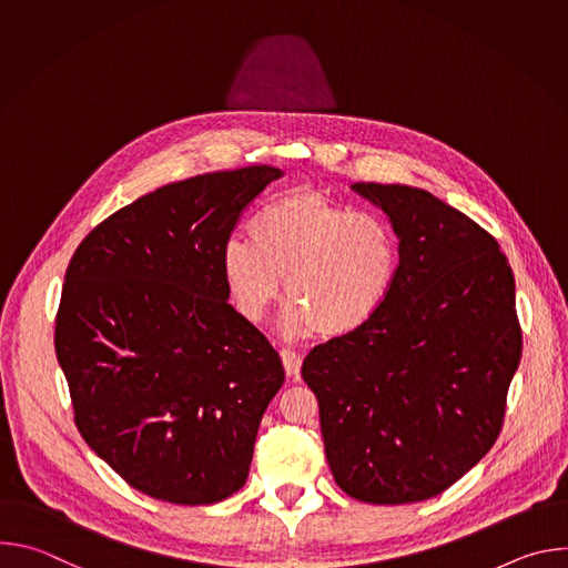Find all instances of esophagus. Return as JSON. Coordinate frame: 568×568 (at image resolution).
Listing matches in <instances>:
<instances>
[{"mask_svg":"<svg viewBox=\"0 0 568 568\" xmlns=\"http://www.w3.org/2000/svg\"><path fill=\"white\" fill-rule=\"evenodd\" d=\"M281 359H283V366H285V373L292 377V379H298V373H301V355L290 351V348H283L281 351Z\"/></svg>","mask_w":568,"mask_h":568,"instance_id":"34e87169","label":"esophagus"}]
</instances>
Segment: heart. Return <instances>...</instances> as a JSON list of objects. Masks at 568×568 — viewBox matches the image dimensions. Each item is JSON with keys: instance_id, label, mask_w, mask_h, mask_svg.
<instances>
[{"instance_id": "heart-1", "label": "heart", "mask_w": 568, "mask_h": 568, "mask_svg": "<svg viewBox=\"0 0 568 568\" xmlns=\"http://www.w3.org/2000/svg\"><path fill=\"white\" fill-rule=\"evenodd\" d=\"M252 242L229 237L220 272L237 314L258 323L281 294L287 337L353 333L379 310L399 265V240L386 217L328 197L292 191L270 200L250 224Z\"/></svg>"}]
</instances>
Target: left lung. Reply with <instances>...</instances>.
<instances>
[{
	"label": "left lung",
	"mask_w": 568,
	"mask_h": 568,
	"mask_svg": "<svg viewBox=\"0 0 568 568\" xmlns=\"http://www.w3.org/2000/svg\"><path fill=\"white\" fill-rule=\"evenodd\" d=\"M399 240L379 310L314 346L303 379L318 399L326 458L357 501L432 499L499 438L521 359L515 276L499 242L436 195L359 182Z\"/></svg>",
	"instance_id": "8db88e82"
}]
</instances>
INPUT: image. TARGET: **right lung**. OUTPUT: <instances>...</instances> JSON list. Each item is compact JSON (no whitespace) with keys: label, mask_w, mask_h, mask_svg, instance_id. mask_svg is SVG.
Returning <instances> with one entry per match:
<instances>
[{"label":"right lung","mask_w":568,"mask_h":568,"mask_svg":"<svg viewBox=\"0 0 568 568\" xmlns=\"http://www.w3.org/2000/svg\"><path fill=\"white\" fill-rule=\"evenodd\" d=\"M274 166L197 175L119 209L80 242L55 355L85 443L134 490L217 504L245 485L278 353L229 303L220 250Z\"/></svg>","instance_id":"right-lung-1"}]
</instances>
